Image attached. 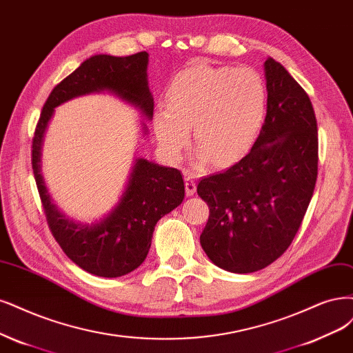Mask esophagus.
<instances>
[{"label":"esophagus","mask_w":353,"mask_h":353,"mask_svg":"<svg viewBox=\"0 0 353 353\" xmlns=\"http://www.w3.org/2000/svg\"><path fill=\"white\" fill-rule=\"evenodd\" d=\"M197 184H196V179H194L192 174H185V192L187 196H194V192H196Z\"/></svg>","instance_id":"1"}]
</instances>
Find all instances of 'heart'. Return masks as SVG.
<instances>
[{"mask_svg":"<svg viewBox=\"0 0 353 353\" xmlns=\"http://www.w3.org/2000/svg\"><path fill=\"white\" fill-rule=\"evenodd\" d=\"M265 102L264 83L250 68L191 65L169 84L168 105L156 109V137L169 157L179 159L192 128L197 162L225 165L257 137Z\"/></svg>","mask_w":353,"mask_h":353,"instance_id":"1","label":"heart"}]
</instances>
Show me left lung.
Listing matches in <instances>:
<instances>
[{
  "instance_id": "8db88e82",
  "label": "left lung",
  "mask_w": 353,
  "mask_h": 353,
  "mask_svg": "<svg viewBox=\"0 0 353 353\" xmlns=\"http://www.w3.org/2000/svg\"><path fill=\"white\" fill-rule=\"evenodd\" d=\"M267 114L248 154L200 179L210 214L200 235L223 270L264 269L292 244L319 174V131L310 96L288 70L267 58Z\"/></svg>"
}]
</instances>
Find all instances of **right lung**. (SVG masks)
<instances>
[{
  "label": "right lung",
  "mask_w": 353,
  "mask_h": 353,
  "mask_svg": "<svg viewBox=\"0 0 353 353\" xmlns=\"http://www.w3.org/2000/svg\"><path fill=\"white\" fill-rule=\"evenodd\" d=\"M148 63L145 51L128 57L94 55L86 59L48 96L32 140V169L48 226L67 257L94 276L119 277L137 269L148 257L157 221L184 200V179L175 168L137 159L117 208L99 223H74L55 209L45 188L41 175L43 134L58 105L101 90L118 94L152 118Z\"/></svg>",
  "instance_id": "right-lung-1"
}]
</instances>
